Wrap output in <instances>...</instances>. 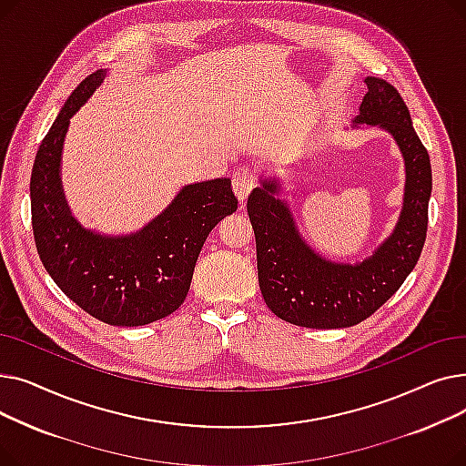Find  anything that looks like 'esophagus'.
I'll list each match as a JSON object with an SVG mask.
<instances>
[{
	"mask_svg": "<svg viewBox=\"0 0 466 466\" xmlns=\"http://www.w3.org/2000/svg\"><path fill=\"white\" fill-rule=\"evenodd\" d=\"M257 187V174L251 167H239L232 176V188L238 196V200L243 204L249 196V192Z\"/></svg>",
	"mask_w": 466,
	"mask_h": 466,
	"instance_id": "1",
	"label": "esophagus"
}]
</instances>
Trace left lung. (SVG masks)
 <instances>
[{"instance_id": "1", "label": "left lung", "mask_w": 466, "mask_h": 466, "mask_svg": "<svg viewBox=\"0 0 466 466\" xmlns=\"http://www.w3.org/2000/svg\"><path fill=\"white\" fill-rule=\"evenodd\" d=\"M366 94L353 127H378L393 136L404 158V198L397 225L360 262L321 257L299 232L278 177H260L248 198L257 239L258 285L279 319L306 329H344L370 317L400 289L420 260L429 220L432 171L429 153L411 127L393 85L366 77Z\"/></svg>"}]
</instances>
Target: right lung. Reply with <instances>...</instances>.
<instances>
[{"label":"right lung","mask_w":466,"mask_h":466,"mask_svg":"<svg viewBox=\"0 0 466 466\" xmlns=\"http://www.w3.org/2000/svg\"><path fill=\"white\" fill-rule=\"evenodd\" d=\"M106 76L97 69L73 90L39 145L30 181L32 227L43 266L69 300L107 325L141 327L185 302L206 238L238 209V198L227 177L200 181L185 185L136 232L85 228L66 200L62 149L71 116Z\"/></svg>","instance_id":"add662e5"}]
</instances>
